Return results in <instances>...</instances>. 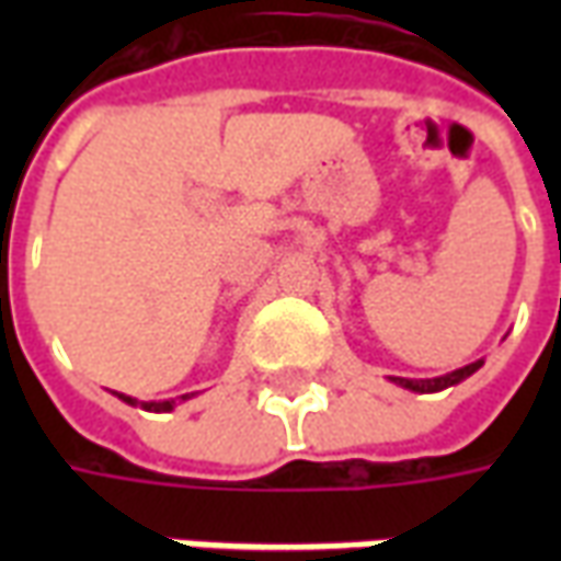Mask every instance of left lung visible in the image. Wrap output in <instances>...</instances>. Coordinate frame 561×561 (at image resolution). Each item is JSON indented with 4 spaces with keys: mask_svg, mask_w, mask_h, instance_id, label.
Returning a JSON list of instances; mask_svg holds the SVG:
<instances>
[{
    "mask_svg": "<svg viewBox=\"0 0 561 561\" xmlns=\"http://www.w3.org/2000/svg\"><path fill=\"white\" fill-rule=\"evenodd\" d=\"M481 366H483V360H474V364L459 366V369H454V373H447V376H438V378H397V376H390V381H393V385H400V388L412 390V393H438V390L454 388V385H459V381H466L469 376H474V373H478Z\"/></svg>",
    "mask_w": 561,
    "mask_h": 561,
    "instance_id": "8db88e82",
    "label": "left lung"
}]
</instances>
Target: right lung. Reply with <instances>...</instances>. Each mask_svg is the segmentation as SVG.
I'll return each instance as SVG.
<instances>
[{
	"mask_svg": "<svg viewBox=\"0 0 561 561\" xmlns=\"http://www.w3.org/2000/svg\"><path fill=\"white\" fill-rule=\"evenodd\" d=\"M114 397H119L123 402H128V405H140V409H147V412H173L176 409V402H185L192 400L195 393H183V397H176V400H161V402H138L135 397H126V393H116Z\"/></svg>",
	"mask_w": 561,
	"mask_h": 561,
	"instance_id": "add662e5",
	"label": "right lung"
}]
</instances>
